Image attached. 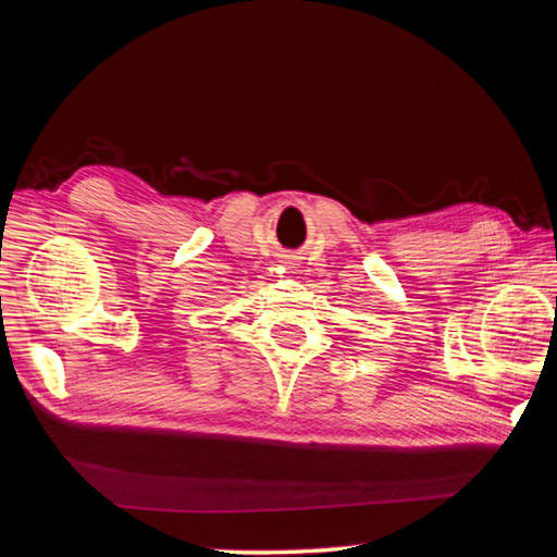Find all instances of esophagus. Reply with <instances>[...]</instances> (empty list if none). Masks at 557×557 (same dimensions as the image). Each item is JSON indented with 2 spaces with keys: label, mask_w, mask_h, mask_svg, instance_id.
<instances>
[{
  "label": "esophagus",
  "mask_w": 557,
  "mask_h": 557,
  "mask_svg": "<svg viewBox=\"0 0 557 557\" xmlns=\"http://www.w3.org/2000/svg\"><path fill=\"white\" fill-rule=\"evenodd\" d=\"M282 262H285V265H295V260H292V256H285V260H282Z\"/></svg>",
  "instance_id": "1"
}]
</instances>
